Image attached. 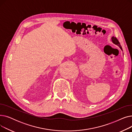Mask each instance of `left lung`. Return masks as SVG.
<instances>
[{"mask_svg":"<svg viewBox=\"0 0 132 132\" xmlns=\"http://www.w3.org/2000/svg\"><path fill=\"white\" fill-rule=\"evenodd\" d=\"M111 40H112V42H113L114 44H115L116 45H117L118 46L121 48V49L122 50V47H121V45H120V43H119V40H118V39H117L116 37L113 36V37H112V38H111Z\"/></svg>","mask_w":132,"mask_h":132,"instance_id":"left-lung-1","label":"left lung"}]
</instances>
